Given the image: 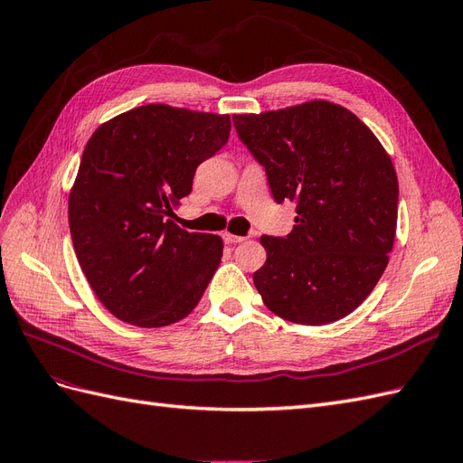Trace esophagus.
<instances>
[{
    "label": "esophagus",
    "instance_id": "1",
    "mask_svg": "<svg viewBox=\"0 0 463 463\" xmlns=\"http://www.w3.org/2000/svg\"><path fill=\"white\" fill-rule=\"evenodd\" d=\"M247 237H243V235H233V233H223V241H226L228 245H235V243H241V241H245Z\"/></svg>",
    "mask_w": 463,
    "mask_h": 463
}]
</instances>
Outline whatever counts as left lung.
I'll return each instance as SVG.
<instances>
[{"label": "left lung", "instance_id": "obj_1", "mask_svg": "<svg viewBox=\"0 0 463 463\" xmlns=\"http://www.w3.org/2000/svg\"><path fill=\"white\" fill-rule=\"evenodd\" d=\"M240 141L264 167L276 203H296L286 237L262 235L253 282L269 309L318 326L367 299L394 245L398 177L371 129L325 100L233 116Z\"/></svg>", "mask_w": 463, "mask_h": 463}]
</instances>
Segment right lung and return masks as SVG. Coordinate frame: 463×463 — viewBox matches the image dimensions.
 I'll return each instance as SVG.
<instances>
[{"instance_id":"obj_1","label":"right lung","mask_w":463,"mask_h":463,"mask_svg":"<svg viewBox=\"0 0 463 463\" xmlns=\"http://www.w3.org/2000/svg\"><path fill=\"white\" fill-rule=\"evenodd\" d=\"M230 129V116L146 104L92 133L69 194V230L96 298L119 320L167 326L201 301L223 243L170 216Z\"/></svg>"}]
</instances>
